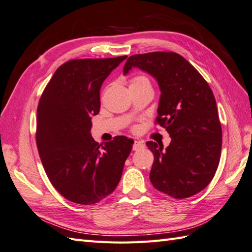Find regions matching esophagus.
<instances>
[{
	"label": "esophagus",
	"instance_id": "esophagus-1",
	"mask_svg": "<svg viewBox=\"0 0 252 252\" xmlns=\"http://www.w3.org/2000/svg\"><path fill=\"white\" fill-rule=\"evenodd\" d=\"M144 143L143 141L140 140H135L134 141V145H133V150L134 151H138L139 149H141V148H144Z\"/></svg>",
	"mask_w": 252,
	"mask_h": 252
}]
</instances>
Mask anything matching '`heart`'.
Listing matches in <instances>:
<instances>
[{
    "label": "heart",
    "mask_w": 252,
    "mask_h": 252,
    "mask_svg": "<svg viewBox=\"0 0 252 252\" xmlns=\"http://www.w3.org/2000/svg\"><path fill=\"white\" fill-rule=\"evenodd\" d=\"M140 84H150V82L146 76L143 75L135 76L131 80V85H140Z\"/></svg>",
    "instance_id": "1"
}]
</instances>
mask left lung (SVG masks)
I'll use <instances>...</instances> for the list:
<instances>
[{
    "instance_id": "8db88e82",
    "label": "left lung",
    "mask_w": 252,
    "mask_h": 252,
    "mask_svg": "<svg viewBox=\"0 0 252 252\" xmlns=\"http://www.w3.org/2000/svg\"><path fill=\"white\" fill-rule=\"evenodd\" d=\"M137 67L158 83L160 99L156 122L171 141H148L154 156L150 181L158 190L176 199L204 189L214 178L220 159L222 132L215 96L202 75L175 52L132 55L124 73Z\"/></svg>"
}]
</instances>
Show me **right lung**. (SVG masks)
<instances>
[{"instance_id":"right-lung-1","label":"right lung","mask_w":252,"mask_h":252,"mask_svg":"<svg viewBox=\"0 0 252 252\" xmlns=\"http://www.w3.org/2000/svg\"><path fill=\"white\" fill-rule=\"evenodd\" d=\"M126 56L72 60L57 68L37 107L36 144L50 182L63 197L94 204L118 185L134 140L99 144L90 134L102 83Z\"/></svg>"}]
</instances>
